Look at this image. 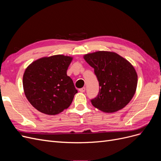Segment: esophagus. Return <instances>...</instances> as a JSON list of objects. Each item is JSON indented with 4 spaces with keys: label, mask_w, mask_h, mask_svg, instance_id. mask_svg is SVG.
<instances>
[{
    "label": "esophagus",
    "mask_w": 161,
    "mask_h": 161,
    "mask_svg": "<svg viewBox=\"0 0 161 161\" xmlns=\"http://www.w3.org/2000/svg\"><path fill=\"white\" fill-rule=\"evenodd\" d=\"M79 91L81 92H84L85 91V87H82V88L79 89Z\"/></svg>",
    "instance_id": "obj_1"
}]
</instances>
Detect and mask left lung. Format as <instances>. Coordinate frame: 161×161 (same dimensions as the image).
<instances>
[{
  "label": "left lung",
  "instance_id": "obj_1",
  "mask_svg": "<svg viewBox=\"0 0 161 161\" xmlns=\"http://www.w3.org/2000/svg\"><path fill=\"white\" fill-rule=\"evenodd\" d=\"M84 59L94 69L100 86L98 95L91 100L92 105L107 113L120 110L128 105L138 83L137 73L133 66L111 52L88 53Z\"/></svg>",
  "mask_w": 161,
  "mask_h": 161
}]
</instances>
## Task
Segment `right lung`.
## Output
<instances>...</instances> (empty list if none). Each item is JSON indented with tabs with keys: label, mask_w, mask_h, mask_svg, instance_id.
<instances>
[{
	"label": "right lung",
	"mask_w": 161,
	"mask_h": 161,
	"mask_svg": "<svg viewBox=\"0 0 161 161\" xmlns=\"http://www.w3.org/2000/svg\"><path fill=\"white\" fill-rule=\"evenodd\" d=\"M72 58L55 55L42 58L29 66L23 77L25 95L37 110L56 115L67 109L78 92L66 71Z\"/></svg>",
	"instance_id": "1"
}]
</instances>
